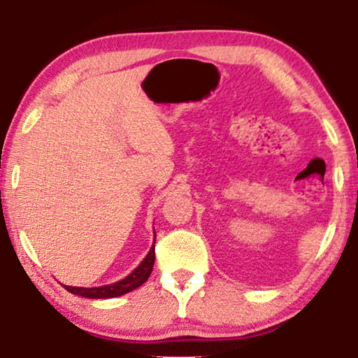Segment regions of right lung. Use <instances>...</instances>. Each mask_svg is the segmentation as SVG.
<instances>
[{
  "instance_id": "add662e5",
  "label": "right lung",
  "mask_w": 358,
  "mask_h": 358,
  "mask_svg": "<svg viewBox=\"0 0 358 358\" xmlns=\"http://www.w3.org/2000/svg\"><path fill=\"white\" fill-rule=\"evenodd\" d=\"M153 266H155V244L151 246L150 252L146 254V257L141 261L140 266L136 267L129 277H125L124 280L112 283V285L92 287V288L68 287V285H63V287H65L70 293H73V295H80L85 298H115V296L125 295V293H129L131 290H135V288L143 285V283L148 280L150 273L153 271Z\"/></svg>"
}]
</instances>
